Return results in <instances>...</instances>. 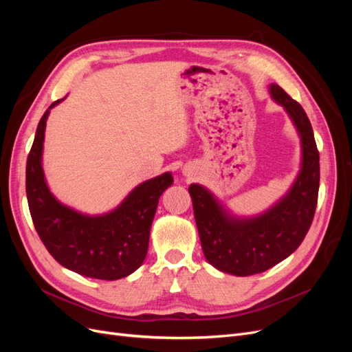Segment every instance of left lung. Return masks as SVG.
<instances>
[{"label":"left lung","instance_id":"1","mask_svg":"<svg viewBox=\"0 0 352 352\" xmlns=\"http://www.w3.org/2000/svg\"><path fill=\"white\" fill-rule=\"evenodd\" d=\"M269 91L289 114L301 138V170L289 192L263 214L238 219L230 216L206 188L192 184L188 189L207 261L235 276L265 272L289 257L304 241L317 206L320 157L311 123L301 105L279 85H270Z\"/></svg>","mask_w":352,"mask_h":352}]
</instances>
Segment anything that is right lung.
<instances>
[{"label":"right lung","mask_w":352,"mask_h":352,"mask_svg":"<svg viewBox=\"0 0 352 352\" xmlns=\"http://www.w3.org/2000/svg\"><path fill=\"white\" fill-rule=\"evenodd\" d=\"M65 100V98H63ZM41 117L26 163V195L38 235L48 252L66 269L101 280H117L144 263L158 199L173 184L163 173L138 185L116 210L87 216L58 202L47 186L42 146L50 110Z\"/></svg>","instance_id":"obj_1"}]
</instances>
